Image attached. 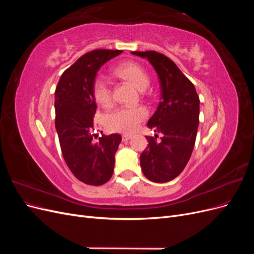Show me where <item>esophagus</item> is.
I'll list each match as a JSON object with an SVG mask.
<instances>
[{
  "label": "esophagus",
  "mask_w": 254,
  "mask_h": 254,
  "mask_svg": "<svg viewBox=\"0 0 254 254\" xmlns=\"http://www.w3.org/2000/svg\"><path fill=\"white\" fill-rule=\"evenodd\" d=\"M132 137V134L131 133H123V135H122V139H123V141H128L129 139H131Z\"/></svg>",
  "instance_id": "esophagus-1"
}]
</instances>
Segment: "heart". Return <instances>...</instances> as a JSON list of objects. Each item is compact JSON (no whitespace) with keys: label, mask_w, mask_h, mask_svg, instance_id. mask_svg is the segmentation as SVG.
Masks as SVG:
<instances>
[{"label":"heart","mask_w":254,"mask_h":254,"mask_svg":"<svg viewBox=\"0 0 254 254\" xmlns=\"http://www.w3.org/2000/svg\"><path fill=\"white\" fill-rule=\"evenodd\" d=\"M115 72L131 81L134 86L143 90L147 88L150 77L145 68L139 64L128 61L121 64ZM93 95L95 101L104 107H108L112 101L110 80L105 75H98L93 82ZM146 109L142 106H123L111 112L107 118V124L114 130L132 131L137 124L146 117Z\"/></svg>","instance_id":"obj_1"}]
</instances>
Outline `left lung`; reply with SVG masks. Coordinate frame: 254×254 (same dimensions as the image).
<instances>
[{"instance_id": "obj_1", "label": "left lung", "mask_w": 254, "mask_h": 254, "mask_svg": "<svg viewBox=\"0 0 254 254\" xmlns=\"http://www.w3.org/2000/svg\"><path fill=\"white\" fill-rule=\"evenodd\" d=\"M131 54L147 58L161 89V101L147 123L161 137L146 136L148 146L140 156L142 172L152 182H168L181 174L193 152L200 102L194 84L173 60L155 51Z\"/></svg>"}]
</instances>
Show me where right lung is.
<instances>
[{
    "instance_id": "right-lung-1",
    "label": "right lung",
    "mask_w": 254,
    "mask_h": 254,
    "mask_svg": "<svg viewBox=\"0 0 254 254\" xmlns=\"http://www.w3.org/2000/svg\"><path fill=\"white\" fill-rule=\"evenodd\" d=\"M123 51L94 50L61 75L55 91V126L67 167L81 182L102 186L113 174L114 156L122 136L93 133L96 103L93 82L101 66Z\"/></svg>"
}]
</instances>
